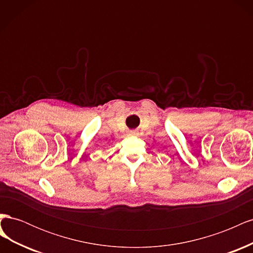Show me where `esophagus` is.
<instances>
[{
	"label": "esophagus",
	"mask_w": 253,
	"mask_h": 253,
	"mask_svg": "<svg viewBox=\"0 0 253 253\" xmlns=\"http://www.w3.org/2000/svg\"><path fill=\"white\" fill-rule=\"evenodd\" d=\"M136 134H137V132L134 131V129H133V131H129L128 132V135H136Z\"/></svg>",
	"instance_id": "esophagus-1"
}]
</instances>
